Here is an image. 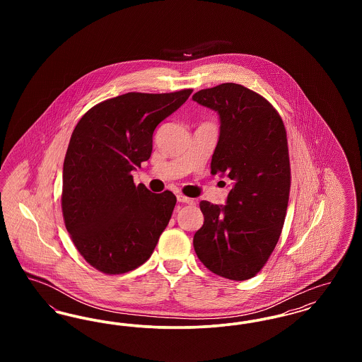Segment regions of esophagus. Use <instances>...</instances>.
Listing matches in <instances>:
<instances>
[{
	"label": "esophagus",
	"mask_w": 362,
	"mask_h": 362,
	"mask_svg": "<svg viewBox=\"0 0 362 362\" xmlns=\"http://www.w3.org/2000/svg\"><path fill=\"white\" fill-rule=\"evenodd\" d=\"M176 198H177V201H179V202H182V204L195 205V201H194L192 198H189V197H186V195H183V194H177V195H176Z\"/></svg>",
	"instance_id": "obj_1"
}]
</instances>
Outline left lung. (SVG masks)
I'll use <instances>...</instances> for the list:
<instances>
[{
  "label": "left lung",
  "instance_id": "left-lung-1",
  "mask_svg": "<svg viewBox=\"0 0 362 362\" xmlns=\"http://www.w3.org/2000/svg\"><path fill=\"white\" fill-rule=\"evenodd\" d=\"M192 100L218 112L220 138L210 167L213 175L233 180L225 206L199 202L205 221L194 235V250L211 273L250 279L274 251L286 217V130L272 103L240 84L201 89Z\"/></svg>",
  "mask_w": 362,
  "mask_h": 362
}]
</instances>
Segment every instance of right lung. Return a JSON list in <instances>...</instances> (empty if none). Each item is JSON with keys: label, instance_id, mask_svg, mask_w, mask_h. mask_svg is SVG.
<instances>
[{"label": "right lung", "instance_id": "1", "mask_svg": "<svg viewBox=\"0 0 362 362\" xmlns=\"http://www.w3.org/2000/svg\"><path fill=\"white\" fill-rule=\"evenodd\" d=\"M191 92L124 93L93 105L71 133L62 175L64 221L81 257L104 274L145 263L170 223L176 197L136 186L132 171L149 160L156 126Z\"/></svg>", "mask_w": 362, "mask_h": 362}]
</instances>
